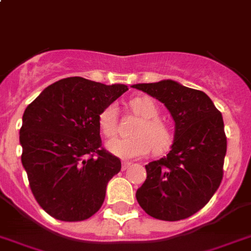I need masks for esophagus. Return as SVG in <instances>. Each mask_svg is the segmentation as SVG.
Listing matches in <instances>:
<instances>
[{"mask_svg":"<svg viewBox=\"0 0 251 251\" xmlns=\"http://www.w3.org/2000/svg\"><path fill=\"white\" fill-rule=\"evenodd\" d=\"M130 165H131V163H130V162H127V161L122 162V171H125V170H127V168L130 167Z\"/></svg>","mask_w":251,"mask_h":251,"instance_id":"1","label":"esophagus"}]
</instances>
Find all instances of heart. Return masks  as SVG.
I'll return each mask as SVG.
<instances>
[{"mask_svg":"<svg viewBox=\"0 0 251 251\" xmlns=\"http://www.w3.org/2000/svg\"><path fill=\"white\" fill-rule=\"evenodd\" d=\"M130 108L140 122L132 131V138H113L107 143V149L122 159H136L148 155L151 151L162 153L172 144V131L167 122L158 117L159 109L149 97H138L130 100ZM100 129L103 135L109 138L115 135L117 126V107L109 104L98 117Z\"/></svg>","mask_w":251,"mask_h":251,"instance_id":"1","label":"heart"}]
</instances>
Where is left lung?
<instances>
[{"mask_svg": "<svg viewBox=\"0 0 251 251\" xmlns=\"http://www.w3.org/2000/svg\"><path fill=\"white\" fill-rule=\"evenodd\" d=\"M132 88L165 103L175 121L171 151L145 166L136 201L157 220H185L210 201L222 181L227 151L222 113L204 92L174 80Z\"/></svg>", "mask_w": 251, "mask_h": 251, "instance_id": "obj_1", "label": "left lung"}]
</instances>
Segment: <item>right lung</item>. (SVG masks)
I'll list each match as a JSON object with an SVG mask.
<instances>
[{"label": "right lung", "instance_id": "obj_1", "mask_svg": "<svg viewBox=\"0 0 251 251\" xmlns=\"http://www.w3.org/2000/svg\"><path fill=\"white\" fill-rule=\"evenodd\" d=\"M127 89L66 77L47 86L25 109L22 163L35 201L56 220H88L102 207L121 161L102 147L98 117Z\"/></svg>", "mask_w": 251, "mask_h": 251}]
</instances>
